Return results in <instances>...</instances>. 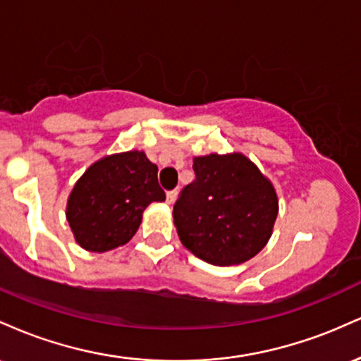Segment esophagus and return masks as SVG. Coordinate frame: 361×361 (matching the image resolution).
I'll return each instance as SVG.
<instances>
[{
    "label": "esophagus",
    "mask_w": 361,
    "mask_h": 361,
    "mask_svg": "<svg viewBox=\"0 0 361 361\" xmlns=\"http://www.w3.org/2000/svg\"><path fill=\"white\" fill-rule=\"evenodd\" d=\"M176 197H178V190H169V192L166 193V202H168L169 205L175 204Z\"/></svg>",
    "instance_id": "34e87169"
}]
</instances>
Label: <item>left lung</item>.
Listing matches in <instances>:
<instances>
[{
  "mask_svg": "<svg viewBox=\"0 0 361 361\" xmlns=\"http://www.w3.org/2000/svg\"><path fill=\"white\" fill-rule=\"evenodd\" d=\"M193 171L195 180L173 207L183 246L217 267L244 263L258 255L279 215L273 185L238 152L195 157Z\"/></svg>",
  "mask_w": 361,
  "mask_h": 361,
  "instance_id": "obj_1",
  "label": "left lung"
}]
</instances>
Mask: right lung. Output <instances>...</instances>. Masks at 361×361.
<instances>
[{"label": "right lung", "instance_id": "1", "mask_svg": "<svg viewBox=\"0 0 361 361\" xmlns=\"http://www.w3.org/2000/svg\"><path fill=\"white\" fill-rule=\"evenodd\" d=\"M163 200L156 164L144 152L128 151L86 169L69 195L66 217L81 247L105 252L130 241L144 209Z\"/></svg>", "mask_w": 361, "mask_h": 361}]
</instances>
